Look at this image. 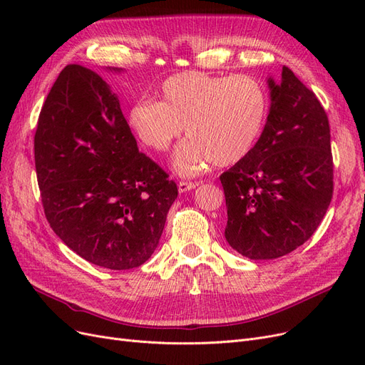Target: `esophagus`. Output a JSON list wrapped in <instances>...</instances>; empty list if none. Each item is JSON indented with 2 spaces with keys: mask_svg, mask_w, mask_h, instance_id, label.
Instances as JSON below:
<instances>
[{
  "mask_svg": "<svg viewBox=\"0 0 365 365\" xmlns=\"http://www.w3.org/2000/svg\"><path fill=\"white\" fill-rule=\"evenodd\" d=\"M196 185H197V182H187V181H180V182H178V190H180V193H185V192H189V190H193V189H196Z\"/></svg>",
  "mask_w": 365,
  "mask_h": 365,
  "instance_id": "obj_1",
  "label": "esophagus"
}]
</instances>
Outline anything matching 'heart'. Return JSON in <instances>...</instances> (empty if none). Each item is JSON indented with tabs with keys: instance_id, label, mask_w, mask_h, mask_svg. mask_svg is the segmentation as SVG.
<instances>
[{
	"instance_id": "obj_1",
	"label": "heart",
	"mask_w": 365,
	"mask_h": 365,
	"mask_svg": "<svg viewBox=\"0 0 365 365\" xmlns=\"http://www.w3.org/2000/svg\"><path fill=\"white\" fill-rule=\"evenodd\" d=\"M268 114V96L251 76H210L185 71L160 88V102L140 101L128 114L130 129L146 148L164 152L181 135L173 169L192 176L208 163L219 168L244 160L259 140Z\"/></svg>"
}]
</instances>
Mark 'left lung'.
<instances>
[{
	"label": "left lung",
	"instance_id": "left-lung-1",
	"mask_svg": "<svg viewBox=\"0 0 365 365\" xmlns=\"http://www.w3.org/2000/svg\"><path fill=\"white\" fill-rule=\"evenodd\" d=\"M269 113L248 155L219 176L227 202L225 239L252 260L303 245L322 222L334 193L330 128L315 94L283 67L268 77Z\"/></svg>",
	"mask_w": 365,
	"mask_h": 365
}]
</instances>
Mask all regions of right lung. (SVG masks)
Returning <instances> with one entry per match:
<instances>
[{"label":"right lung","instance_id":"right-lung-1","mask_svg":"<svg viewBox=\"0 0 365 365\" xmlns=\"http://www.w3.org/2000/svg\"><path fill=\"white\" fill-rule=\"evenodd\" d=\"M35 165L46 217L70 250L117 271L152 256L178 189L138 152L117 94L97 73L61 71L39 114Z\"/></svg>","mask_w":365,"mask_h":365}]
</instances>
